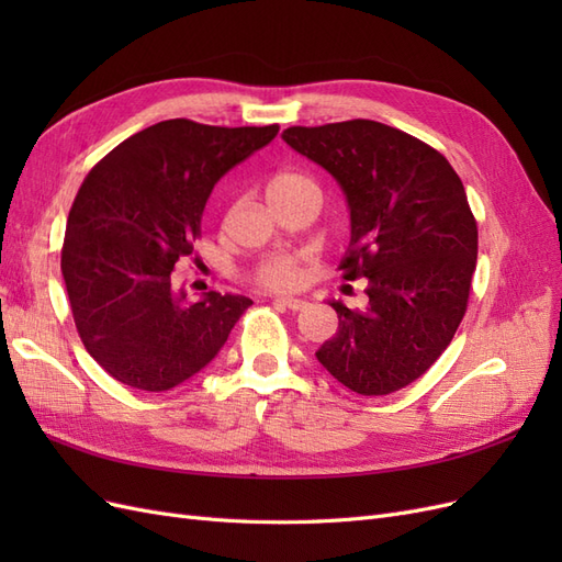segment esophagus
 I'll use <instances>...</instances> for the list:
<instances>
[{"label":"esophagus","instance_id":"obj_1","mask_svg":"<svg viewBox=\"0 0 562 562\" xmlns=\"http://www.w3.org/2000/svg\"><path fill=\"white\" fill-rule=\"evenodd\" d=\"M274 304H279V307H285V310H293V312H300V310H307V300H300V297H285V295H277L274 297Z\"/></svg>","mask_w":562,"mask_h":562}]
</instances>
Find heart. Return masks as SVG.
Masks as SVG:
<instances>
[{"label": "heart", "mask_w": 562, "mask_h": 562, "mask_svg": "<svg viewBox=\"0 0 562 562\" xmlns=\"http://www.w3.org/2000/svg\"><path fill=\"white\" fill-rule=\"evenodd\" d=\"M297 184H310V182L297 173H279L267 182V196L283 192V190H288V187H297ZM260 279L274 288H293L300 281V269L293 258H274L262 267Z\"/></svg>", "instance_id": "b5f03b06"}]
</instances>
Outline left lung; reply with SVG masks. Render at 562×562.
I'll list each match as a JSON object with an SVG mask.
<instances>
[{"label": "left lung", "instance_id": "1", "mask_svg": "<svg viewBox=\"0 0 562 562\" xmlns=\"http://www.w3.org/2000/svg\"><path fill=\"white\" fill-rule=\"evenodd\" d=\"M281 138L339 184L351 225L339 269L368 279L363 310L328 300L339 326L316 359L356 394L386 396L422 378L464 318L479 255L464 184L440 151L370 119Z\"/></svg>", "mask_w": 562, "mask_h": 562}]
</instances>
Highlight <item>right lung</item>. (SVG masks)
<instances>
[{
	"mask_svg": "<svg viewBox=\"0 0 562 562\" xmlns=\"http://www.w3.org/2000/svg\"><path fill=\"white\" fill-rule=\"evenodd\" d=\"M277 133L168 119L116 145L83 180L60 269L81 342L114 380L168 391L225 347L252 300L211 291L187 304L171 271L192 255L217 180Z\"/></svg>",
	"mask_w": 562,
	"mask_h": 562,
	"instance_id": "right-lung-1",
	"label": "right lung"
}]
</instances>
